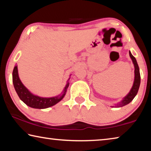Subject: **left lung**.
Instances as JSON below:
<instances>
[{"mask_svg": "<svg viewBox=\"0 0 151 151\" xmlns=\"http://www.w3.org/2000/svg\"><path fill=\"white\" fill-rule=\"evenodd\" d=\"M129 55L131 57V59L132 60V63L134 64V81L133 83V86L131 88V90L130 91L129 94L124 97V98L122 99V101L117 104V107H121L127 105L129 103H131V102L133 100L134 96L137 95L138 93V91H139V86H140V72H139V65H138L136 58H135L131 52L129 51Z\"/></svg>", "mask_w": 151, "mask_h": 151, "instance_id": "obj_1", "label": "left lung"}]
</instances>
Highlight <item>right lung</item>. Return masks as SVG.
<instances>
[{
  "label": "right lung",
  "mask_w": 151,
  "mask_h": 151,
  "mask_svg": "<svg viewBox=\"0 0 151 151\" xmlns=\"http://www.w3.org/2000/svg\"><path fill=\"white\" fill-rule=\"evenodd\" d=\"M12 82H13L15 91H16L20 100L23 101L27 105L30 107L39 109L48 108V107L55 105L58 102H60L65 96L66 89L69 86V83H68L66 84L63 93L60 95L57 96L50 97V98H43V97L36 96L30 93L20 81L19 74H18L17 65L14 66L13 72H12Z\"/></svg>",
  "instance_id": "add662e5"
}]
</instances>
